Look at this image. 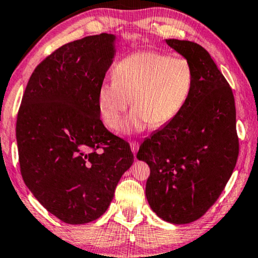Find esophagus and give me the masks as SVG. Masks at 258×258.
I'll use <instances>...</instances> for the list:
<instances>
[{
    "label": "esophagus",
    "instance_id": "34e87169",
    "mask_svg": "<svg viewBox=\"0 0 258 258\" xmlns=\"http://www.w3.org/2000/svg\"><path fill=\"white\" fill-rule=\"evenodd\" d=\"M130 148H132L133 153L136 154L137 150H139V148H140V144L137 142H132V143H130Z\"/></svg>",
    "mask_w": 258,
    "mask_h": 258
}]
</instances>
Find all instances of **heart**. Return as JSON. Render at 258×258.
<instances>
[{
  "instance_id": "obj_1",
  "label": "heart",
  "mask_w": 258,
  "mask_h": 258,
  "mask_svg": "<svg viewBox=\"0 0 258 258\" xmlns=\"http://www.w3.org/2000/svg\"><path fill=\"white\" fill-rule=\"evenodd\" d=\"M112 77L98 87V114L105 125L118 130L132 98L135 108L126 119V132L171 122L188 103L195 82L189 61L156 50L135 51L123 57L114 67Z\"/></svg>"
}]
</instances>
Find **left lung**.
I'll return each instance as SVG.
<instances>
[{"instance_id":"obj_1","label":"left lung","mask_w":258,"mask_h":258,"mask_svg":"<svg viewBox=\"0 0 258 258\" xmlns=\"http://www.w3.org/2000/svg\"><path fill=\"white\" fill-rule=\"evenodd\" d=\"M189 61L195 82L183 110L141 144L137 158L150 168L146 196L165 222L199 220L216 202L238 157L232 90L206 49L165 40Z\"/></svg>"}]
</instances>
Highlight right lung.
<instances>
[{
	"label": "right lung",
	"instance_id": "1",
	"mask_svg": "<svg viewBox=\"0 0 258 258\" xmlns=\"http://www.w3.org/2000/svg\"><path fill=\"white\" fill-rule=\"evenodd\" d=\"M115 43V35L103 33L55 50L31 74L17 115L23 181L49 213L68 224L101 217L134 163L129 143L108 132L97 109Z\"/></svg>",
	"mask_w": 258,
	"mask_h": 258
}]
</instances>
